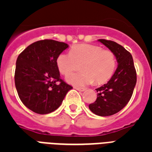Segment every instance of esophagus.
<instances>
[{
    "instance_id": "obj_1",
    "label": "esophagus",
    "mask_w": 152,
    "mask_h": 152,
    "mask_svg": "<svg viewBox=\"0 0 152 152\" xmlns=\"http://www.w3.org/2000/svg\"><path fill=\"white\" fill-rule=\"evenodd\" d=\"M74 88L76 89V90L79 91H84L86 90L85 88H77V87H74Z\"/></svg>"
}]
</instances>
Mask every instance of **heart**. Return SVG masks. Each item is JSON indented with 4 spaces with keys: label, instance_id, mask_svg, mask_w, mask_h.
Masks as SVG:
<instances>
[{
    "label": "heart",
    "instance_id": "heart-1",
    "mask_svg": "<svg viewBox=\"0 0 152 152\" xmlns=\"http://www.w3.org/2000/svg\"><path fill=\"white\" fill-rule=\"evenodd\" d=\"M81 73H73L67 76L71 84L83 87L92 83H103L113 76L116 68V58L113 53L102 47L89 44L73 46L70 52L58 55L57 65L61 73L69 75L82 64Z\"/></svg>",
    "mask_w": 152,
    "mask_h": 152
}]
</instances>
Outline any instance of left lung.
<instances>
[{
    "label": "left lung",
    "instance_id": "obj_1",
    "mask_svg": "<svg viewBox=\"0 0 152 152\" xmlns=\"http://www.w3.org/2000/svg\"><path fill=\"white\" fill-rule=\"evenodd\" d=\"M115 56L118 68L111 79L97 91V99L89 105L93 113L101 117L113 115L122 110L132 97L137 83V72L131 53L115 42L99 39Z\"/></svg>",
    "mask_w": 152,
    "mask_h": 152
}]
</instances>
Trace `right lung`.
Here are the masks:
<instances>
[{
    "label": "right lung",
    "instance_id": "add662e5",
    "mask_svg": "<svg viewBox=\"0 0 152 152\" xmlns=\"http://www.w3.org/2000/svg\"><path fill=\"white\" fill-rule=\"evenodd\" d=\"M68 47L64 42L45 39L31 44L18 56L15 88L24 106L34 113L53 112L72 89L61 79L57 65L58 55Z\"/></svg>",
    "mask_w": 152,
    "mask_h": 152
}]
</instances>
